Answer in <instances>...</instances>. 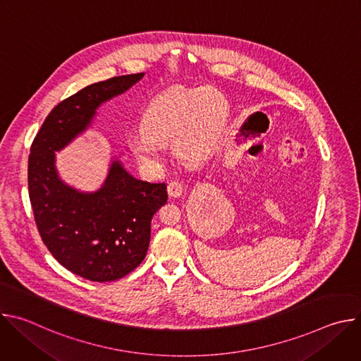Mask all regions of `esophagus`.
I'll return each instance as SVG.
<instances>
[{
	"label": "esophagus",
	"mask_w": 361,
	"mask_h": 361,
	"mask_svg": "<svg viewBox=\"0 0 361 361\" xmlns=\"http://www.w3.org/2000/svg\"><path fill=\"white\" fill-rule=\"evenodd\" d=\"M167 192L170 197L173 198H178L183 195L184 190H183V185L178 183V181H171L169 185H167Z\"/></svg>",
	"instance_id": "obj_1"
}]
</instances>
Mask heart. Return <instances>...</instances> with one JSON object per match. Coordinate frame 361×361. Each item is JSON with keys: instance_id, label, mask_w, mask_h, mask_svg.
<instances>
[{"instance_id": "heart-1", "label": "heart", "mask_w": 361, "mask_h": 361, "mask_svg": "<svg viewBox=\"0 0 361 361\" xmlns=\"http://www.w3.org/2000/svg\"><path fill=\"white\" fill-rule=\"evenodd\" d=\"M223 94L214 88H170L154 97L142 113L141 130L128 138L134 157L145 164L163 160V147L171 141L176 156L188 164L207 160L217 149L227 127Z\"/></svg>"}]
</instances>
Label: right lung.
<instances>
[{
	"label": "right lung",
	"instance_id": "obj_1",
	"mask_svg": "<svg viewBox=\"0 0 361 361\" xmlns=\"http://www.w3.org/2000/svg\"><path fill=\"white\" fill-rule=\"evenodd\" d=\"M142 77H114L66 98L48 114L30 149L28 192L39 235L61 266L91 281L118 280L145 259L151 219L167 202V185L138 180L113 159L97 191H80L60 178L56 152L91 126L101 104Z\"/></svg>",
	"mask_w": 361,
	"mask_h": 361
}]
</instances>
